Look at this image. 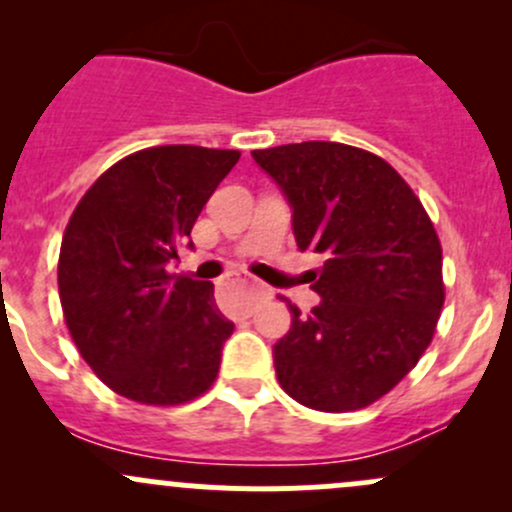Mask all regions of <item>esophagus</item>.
Listing matches in <instances>:
<instances>
[{
	"mask_svg": "<svg viewBox=\"0 0 512 512\" xmlns=\"http://www.w3.org/2000/svg\"><path fill=\"white\" fill-rule=\"evenodd\" d=\"M237 282H242V285H250L252 287V299H262V297H267V289L265 287H260L257 285V282H252V280H247V277H235Z\"/></svg>",
	"mask_w": 512,
	"mask_h": 512,
	"instance_id": "34e87169",
	"label": "esophagus"
}]
</instances>
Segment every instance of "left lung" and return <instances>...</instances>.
<instances>
[{
	"label": "left lung",
	"mask_w": 512,
	"mask_h": 512,
	"mask_svg": "<svg viewBox=\"0 0 512 512\" xmlns=\"http://www.w3.org/2000/svg\"><path fill=\"white\" fill-rule=\"evenodd\" d=\"M292 208L319 304L289 302L292 327L275 344L280 386L302 406L356 411L389 394L431 344L443 307L441 242L404 178L361 148L307 141L252 151Z\"/></svg>",
	"instance_id": "1"
}]
</instances>
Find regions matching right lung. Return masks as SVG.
Returning <instances> with one entry per match:
<instances>
[{
    "label": "right lung",
    "instance_id": "right-lung-1",
    "mask_svg": "<svg viewBox=\"0 0 512 512\" xmlns=\"http://www.w3.org/2000/svg\"><path fill=\"white\" fill-rule=\"evenodd\" d=\"M240 151L158 146L118 160L76 205L59 252L66 327L108 389L148 406L213 386L225 339L213 282L168 275Z\"/></svg>",
    "mask_w": 512,
    "mask_h": 512
}]
</instances>
